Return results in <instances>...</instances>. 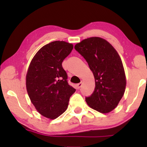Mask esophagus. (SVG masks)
I'll list each match as a JSON object with an SVG mask.
<instances>
[{"label":"esophagus","mask_w":147,"mask_h":147,"mask_svg":"<svg viewBox=\"0 0 147 147\" xmlns=\"http://www.w3.org/2000/svg\"><path fill=\"white\" fill-rule=\"evenodd\" d=\"M76 86H77V88H78V89H80V88H82V82L76 85Z\"/></svg>","instance_id":"34e87169"}]
</instances>
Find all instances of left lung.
<instances>
[{"label":"left lung","instance_id":"left-lung-1","mask_svg":"<svg viewBox=\"0 0 147 147\" xmlns=\"http://www.w3.org/2000/svg\"><path fill=\"white\" fill-rule=\"evenodd\" d=\"M74 49L88 62L95 80L94 91L86 101L102 113L115 109L125 91L126 78L121 59L114 47L99 37L84 39Z\"/></svg>","mask_w":147,"mask_h":147}]
</instances>
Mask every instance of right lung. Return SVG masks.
I'll use <instances>...</instances> for the list:
<instances>
[{"instance_id":"obj_1","label":"right lung","mask_w":147,"mask_h":147,"mask_svg":"<svg viewBox=\"0 0 147 147\" xmlns=\"http://www.w3.org/2000/svg\"><path fill=\"white\" fill-rule=\"evenodd\" d=\"M73 45L63 41L51 42L37 52L26 75L27 93L41 115L55 119L67 109L69 98L76 89L68 84L62 67Z\"/></svg>"}]
</instances>
